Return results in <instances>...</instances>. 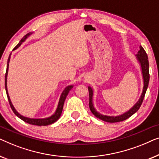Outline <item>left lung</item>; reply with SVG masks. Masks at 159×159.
<instances>
[{
	"mask_svg": "<svg viewBox=\"0 0 159 159\" xmlns=\"http://www.w3.org/2000/svg\"><path fill=\"white\" fill-rule=\"evenodd\" d=\"M137 58H138V61L140 62L141 65V69H142V73H143V82H144V86H143V93L141 94V96L139 99V101L137 102L135 105L132 107L131 109L128 111L127 112L125 113L122 115L117 116H104L99 114L96 110L95 109L94 106L93 104V91L92 88L90 87H88V90H89V98H90V101H89V106H90V109L91 112L94 114L97 118H98L101 120L106 122H110V123H114V122H119V121H122L124 120L129 118L132 115H133L134 113L137 112L138 111L139 108L141 106L143 99H144L145 93H146L148 86L149 83V80H150V75H149V63H148V55L146 52L144 50V48L142 46L140 47V51H138V54H137Z\"/></svg>",
	"mask_w": 159,
	"mask_h": 159,
	"instance_id": "1",
	"label": "left lung"
}]
</instances>
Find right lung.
Listing matches in <instances>:
<instances>
[{
    "label": "right lung",
    "instance_id": "obj_1",
    "mask_svg": "<svg viewBox=\"0 0 159 159\" xmlns=\"http://www.w3.org/2000/svg\"><path fill=\"white\" fill-rule=\"evenodd\" d=\"M31 34H32L31 32H29V33H27V34H26V35L24 36L22 39H21V40H20V42L18 43V45H17L14 48V50H16V48H18L21 45V43H22L24 41H25L26 39H27ZM10 56H11V54L9 55V57H8V62H7V67H6V75H5V88H6V94H7L8 102H9L10 106H11V108L13 111H14V114H16L19 119H21V120L25 121V122L30 124V125H37V126H46V125H51V124L55 122V121H57L58 119L60 118L61 114V112H62V110H63V106H64L65 99H66V98L67 96V95H68L69 90H71V89H72L73 85H69L68 87H66V88L64 89V90L63 91L62 94L60 97L59 102H58L57 109H56L55 114H54L53 115H52L51 116L48 117V118H45V119H30V118H27V117H25V116H21V114H19V113L16 111V110L14 108V106L12 105L11 101V100H10L9 95H8V94L7 75H8V64H9V61H10Z\"/></svg>",
    "mask_w": 159,
    "mask_h": 159
}]
</instances>
